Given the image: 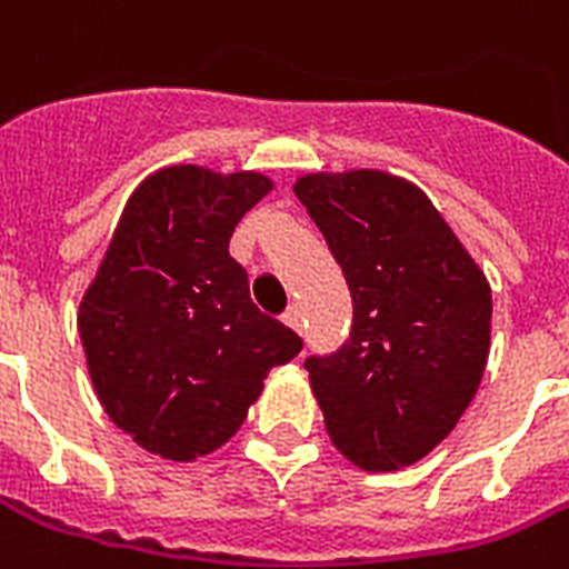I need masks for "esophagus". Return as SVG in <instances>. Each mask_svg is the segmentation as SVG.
<instances>
[{"instance_id":"esophagus-1","label":"esophagus","mask_w":569,"mask_h":569,"mask_svg":"<svg viewBox=\"0 0 569 569\" xmlns=\"http://www.w3.org/2000/svg\"><path fill=\"white\" fill-rule=\"evenodd\" d=\"M283 321L289 327H292V330H298V332H303V321H300V309L298 307H289L283 312Z\"/></svg>"}]
</instances>
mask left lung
I'll return each instance as SVG.
<instances>
[{
  "label": "left lung",
  "mask_w": 569,
  "mask_h": 569,
  "mask_svg": "<svg viewBox=\"0 0 569 569\" xmlns=\"http://www.w3.org/2000/svg\"><path fill=\"white\" fill-rule=\"evenodd\" d=\"M295 196L345 271L353 325L303 368L353 465H415L459 423L491 345V286L423 192L386 172L307 174Z\"/></svg>",
  "instance_id": "left-lung-1"
}]
</instances>
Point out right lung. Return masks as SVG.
<instances>
[{
	"mask_svg": "<svg viewBox=\"0 0 569 569\" xmlns=\"http://www.w3.org/2000/svg\"><path fill=\"white\" fill-rule=\"evenodd\" d=\"M271 180L172 166L133 189L78 309L92 386L119 429L163 459L228 441L303 339L253 307L233 228Z\"/></svg>",
	"mask_w": 569,
	"mask_h": 569,
	"instance_id": "right-lung-1",
	"label": "right lung"
}]
</instances>
